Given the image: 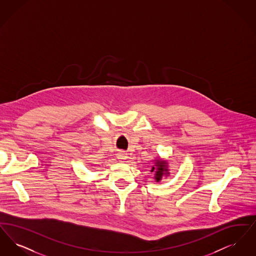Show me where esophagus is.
Returning a JSON list of instances; mask_svg holds the SVG:
<instances>
[{"label": "esophagus", "instance_id": "1", "mask_svg": "<svg viewBox=\"0 0 256 256\" xmlns=\"http://www.w3.org/2000/svg\"><path fill=\"white\" fill-rule=\"evenodd\" d=\"M117 158H118V160L124 162V161L126 159V154L124 152H119V154H117Z\"/></svg>", "mask_w": 256, "mask_h": 256}]
</instances>
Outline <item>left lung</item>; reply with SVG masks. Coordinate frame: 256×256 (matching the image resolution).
<instances>
[{
    "instance_id": "8db88e82",
    "label": "left lung",
    "mask_w": 256,
    "mask_h": 256,
    "mask_svg": "<svg viewBox=\"0 0 256 256\" xmlns=\"http://www.w3.org/2000/svg\"><path fill=\"white\" fill-rule=\"evenodd\" d=\"M156 166H158V169H156V182H159L160 180H161V178H162V176L164 174V172H167V166H166V163L164 162V161H158L156 162ZM154 170V167H152V172Z\"/></svg>"
}]
</instances>
